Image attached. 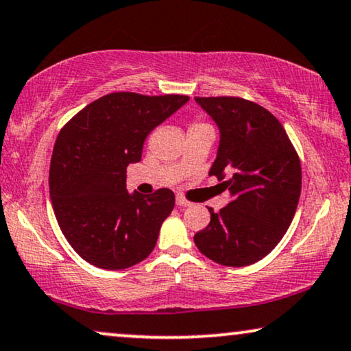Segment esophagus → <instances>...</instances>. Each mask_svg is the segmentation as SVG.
I'll return each mask as SVG.
<instances>
[{
  "label": "esophagus",
  "instance_id": "1",
  "mask_svg": "<svg viewBox=\"0 0 351 351\" xmlns=\"http://www.w3.org/2000/svg\"><path fill=\"white\" fill-rule=\"evenodd\" d=\"M176 203H177V206H182V208H185V206H190V204H191L190 201L186 199L184 195H177V198H176Z\"/></svg>",
  "mask_w": 351,
  "mask_h": 351
}]
</instances>
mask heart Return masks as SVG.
I'll use <instances>...</instances> for the list:
<instances>
[{
  "label": "heart",
  "instance_id": "b5f03b06",
  "mask_svg": "<svg viewBox=\"0 0 351 351\" xmlns=\"http://www.w3.org/2000/svg\"><path fill=\"white\" fill-rule=\"evenodd\" d=\"M201 126H209L208 123H203V121H195L193 124H191L190 126V129H193V128H201Z\"/></svg>",
  "mask_w": 351,
  "mask_h": 351
}]
</instances>
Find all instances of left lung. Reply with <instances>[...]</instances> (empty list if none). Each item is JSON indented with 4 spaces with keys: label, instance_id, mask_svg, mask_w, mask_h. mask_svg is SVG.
<instances>
[{
    "label": "left lung",
    "instance_id": "left-lung-1",
    "mask_svg": "<svg viewBox=\"0 0 351 351\" xmlns=\"http://www.w3.org/2000/svg\"><path fill=\"white\" fill-rule=\"evenodd\" d=\"M217 123L220 143L209 176L230 203L195 234L201 254L225 267H246L270 254L294 219L302 167L282 124L251 100L195 97Z\"/></svg>",
    "mask_w": 351,
    "mask_h": 351
}]
</instances>
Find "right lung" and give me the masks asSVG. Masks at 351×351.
Segmentation results:
<instances>
[{"mask_svg": "<svg viewBox=\"0 0 351 351\" xmlns=\"http://www.w3.org/2000/svg\"><path fill=\"white\" fill-rule=\"evenodd\" d=\"M189 99L107 94L60 129L49 167L52 208L66 241L90 265L123 270L150 256L176 196L169 189L129 195L126 167L141 161L148 134Z\"/></svg>", "mask_w": 351, "mask_h": 351, "instance_id": "1", "label": "right lung"}]
</instances>
